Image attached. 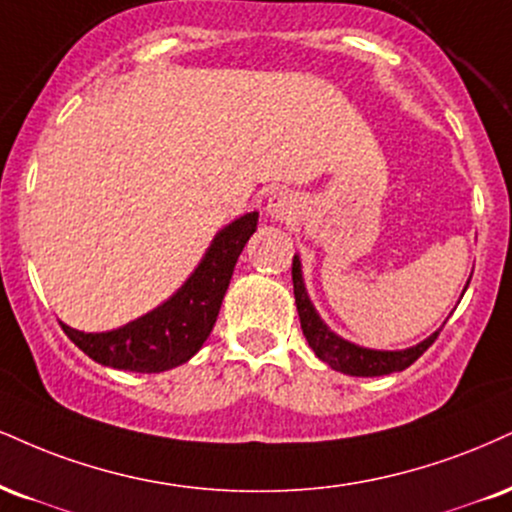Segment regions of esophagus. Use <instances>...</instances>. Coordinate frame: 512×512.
<instances>
[{
	"mask_svg": "<svg viewBox=\"0 0 512 512\" xmlns=\"http://www.w3.org/2000/svg\"><path fill=\"white\" fill-rule=\"evenodd\" d=\"M269 214H272L274 219H286L288 214H291V202H288V197L283 193L274 195L272 200H269Z\"/></svg>",
	"mask_w": 512,
	"mask_h": 512,
	"instance_id": "1",
	"label": "esophagus"
}]
</instances>
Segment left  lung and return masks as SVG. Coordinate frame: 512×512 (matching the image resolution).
<instances>
[{
    "instance_id": "left-lung-1",
    "label": "left lung",
    "mask_w": 512,
    "mask_h": 512,
    "mask_svg": "<svg viewBox=\"0 0 512 512\" xmlns=\"http://www.w3.org/2000/svg\"><path fill=\"white\" fill-rule=\"evenodd\" d=\"M293 293H295V305H298L300 326H303V334L310 343V348L315 350L319 360H324L326 365H331L336 372L350 374V377H381V374H393L403 372L405 367H410L412 362L420 357L432 343L439 338V331L434 336H429L427 341H422L420 346L408 348V350H367L353 343L338 338L334 331L326 329V324L319 319V315L312 307L310 298H307L305 286H303V274H300V262L298 257H293Z\"/></svg>"
}]
</instances>
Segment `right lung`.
Returning a JSON list of instances; mask_svg holds the SVG:
<instances>
[{"mask_svg":"<svg viewBox=\"0 0 512 512\" xmlns=\"http://www.w3.org/2000/svg\"><path fill=\"white\" fill-rule=\"evenodd\" d=\"M255 231L257 212L226 226L209 245L205 260L186 286L150 315L107 334H83L66 324H61V329L100 365L147 374L183 365L207 341L238 255Z\"/></svg>","mask_w":512,"mask_h":512,"instance_id":"obj_1","label":"right lung"}]
</instances>
